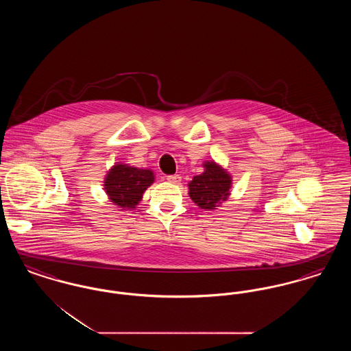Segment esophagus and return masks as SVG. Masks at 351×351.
Wrapping results in <instances>:
<instances>
[{"mask_svg":"<svg viewBox=\"0 0 351 351\" xmlns=\"http://www.w3.org/2000/svg\"><path fill=\"white\" fill-rule=\"evenodd\" d=\"M167 180L169 183L178 184L182 182V176L180 175H169L167 176Z\"/></svg>","mask_w":351,"mask_h":351,"instance_id":"34e87169","label":"esophagus"}]
</instances>
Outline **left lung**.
<instances>
[{
    "mask_svg": "<svg viewBox=\"0 0 351 351\" xmlns=\"http://www.w3.org/2000/svg\"><path fill=\"white\" fill-rule=\"evenodd\" d=\"M204 172L188 184V193L201 209L213 210L230 195L232 176L216 162H205Z\"/></svg>",
    "mask_w": 351,
    "mask_h": 351,
    "instance_id": "left-lung-1",
    "label": "left lung"
}]
</instances>
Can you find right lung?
<instances>
[{
    "mask_svg": "<svg viewBox=\"0 0 351 351\" xmlns=\"http://www.w3.org/2000/svg\"><path fill=\"white\" fill-rule=\"evenodd\" d=\"M154 172L151 169L132 167L123 163L109 169L104 188L109 200L122 209H134L145 191L154 183Z\"/></svg>",
    "mask_w": 351,
    "mask_h": 351,
    "instance_id": "right-lung-1",
    "label": "right lung"
}]
</instances>
